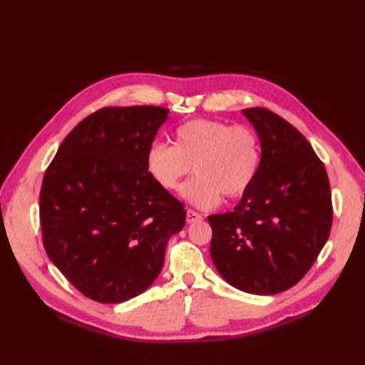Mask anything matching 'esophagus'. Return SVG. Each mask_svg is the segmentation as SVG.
Segmentation results:
<instances>
[{"label":"esophagus","instance_id":"34e87169","mask_svg":"<svg viewBox=\"0 0 365 365\" xmlns=\"http://www.w3.org/2000/svg\"><path fill=\"white\" fill-rule=\"evenodd\" d=\"M200 220H202L200 214H197L192 210H187V212H186V222L187 224H192V222H196V221H200Z\"/></svg>","mask_w":365,"mask_h":365}]
</instances>
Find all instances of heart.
I'll use <instances>...</instances> for the list:
<instances>
[{
	"instance_id": "b5f03b06",
	"label": "heart",
	"mask_w": 365,
	"mask_h": 365,
	"mask_svg": "<svg viewBox=\"0 0 365 365\" xmlns=\"http://www.w3.org/2000/svg\"><path fill=\"white\" fill-rule=\"evenodd\" d=\"M172 141L173 145L154 143L148 147L145 169L166 190H176L193 170L195 178L180 193L200 210L217 206L221 193L241 196L258 172L262 148L250 127L196 118L178 127Z\"/></svg>"
}]
</instances>
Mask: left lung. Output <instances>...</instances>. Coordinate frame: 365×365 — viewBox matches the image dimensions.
<instances>
[{"label":"left lung","instance_id":"1","mask_svg":"<svg viewBox=\"0 0 365 365\" xmlns=\"http://www.w3.org/2000/svg\"><path fill=\"white\" fill-rule=\"evenodd\" d=\"M262 159L232 211L207 217L211 258L238 290L276 294L294 286L314 264L332 225L324 163L309 141L266 108H248Z\"/></svg>","mask_w":365,"mask_h":365}]
</instances>
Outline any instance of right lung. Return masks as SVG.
Wrapping results in <instances>:
<instances>
[{"mask_svg": "<svg viewBox=\"0 0 365 365\" xmlns=\"http://www.w3.org/2000/svg\"><path fill=\"white\" fill-rule=\"evenodd\" d=\"M169 110L108 107L81 121L47 168L40 190L43 245L86 297L121 303L147 290L182 231V202L155 183L145 154Z\"/></svg>", "mask_w": 365, "mask_h": 365, "instance_id": "obj_1", "label": "right lung"}]
</instances>
